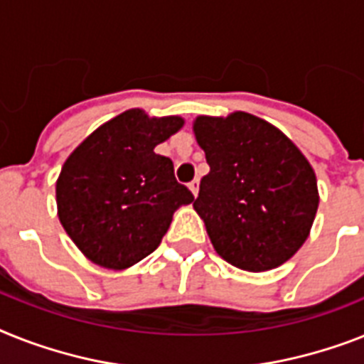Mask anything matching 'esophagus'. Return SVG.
Wrapping results in <instances>:
<instances>
[{
	"instance_id": "34e87169",
	"label": "esophagus",
	"mask_w": 364,
	"mask_h": 364,
	"mask_svg": "<svg viewBox=\"0 0 364 364\" xmlns=\"http://www.w3.org/2000/svg\"><path fill=\"white\" fill-rule=\"evenodd\" d=\"M189 189H191V193L197 197V193H199V180H191V182H189Z\"/></svg>"
}]
</instances>
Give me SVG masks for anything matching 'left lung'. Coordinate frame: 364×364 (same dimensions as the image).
Masks as SVG:
<instances>
[{
    "label": "left lung",
    "mask_w": 364,
    "mask_h": 364,
    "mask_svg": "<svg viewBox=\"0 0 364 364\" xmlns=\"http://www.w3.org/2000/svg\"><path fill=\"white\" fill-rule=\"evenodd\" d=\"M193 134L210 165L193 208L215 253L253 273L292 258L320 203L316 175L301 150L245 111L197 117Z\"/></svg>",
    "instance_id": "1"
}]
</instances>
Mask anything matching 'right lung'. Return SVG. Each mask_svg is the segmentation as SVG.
Returning a JSON list of instances; mask_svg holds the SVG:
<instances>
[{"instance_id": "right-lung-1", "label": "right lung", "mask_w": 364, "mask_h": 364, "mask_svg": "<svg viewBox=\"0 0 364 364\" xmlns=\"http://www.w3.org/2000/svg\"><path fill=\"white\" fill-rule=\"evenodd\" d=\"M182 126V117L128 109L96 128L63 164L57 215L91 262L130 268L160 245L176 210L193 203L173 161L154 152Z\"/></svg>"}]
</instances>
